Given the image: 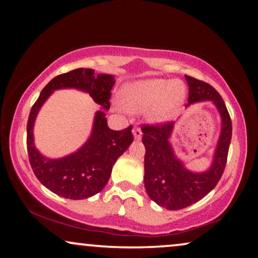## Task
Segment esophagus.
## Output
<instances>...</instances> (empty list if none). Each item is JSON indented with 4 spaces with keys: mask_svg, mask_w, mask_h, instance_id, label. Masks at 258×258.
<instances>
[{
    "mask_svg": "<svg viewBox=\"0 0 258 258\" xmlns=\"http://www.w3.org/2000/svg\"><path fill=\"white\" fill-rule=\"evenodd\" d=\"M133 134H134V138L137 140H140L142 138V131L140 127H134L133 128Z\"/></svg>",
    "mask_w": 258,
    "mask_h": 258,
    "instance_id": "34e87169",
    "label": "esophagus"
}]
</instances>
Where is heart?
Segmentation results:
<instances>
[{
	"label": "heart",
	"mask_w": 258,
	"mask_h": 258,
	"mask_svg": "<svg viewBox=\"0 0 258 258\" xmlns=\"http://www.w3.org/2000/svg\"><path fill=\"white\" fill-rule=\"evenodd\" d=\"M186 97L184 83L177 80L150 78L125 85L120 91V101L130 112L147 110L151 121L168 120L182 106Z\"/></svg>",
	"instance_id": "1"
}]
</instances>
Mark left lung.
<instances>
[{
    "mask_svg": "<svg viewBox=\"0 0 258 258\" xmlns=\"http://www.w3.org/2000/svg\"><path fill=\"white\" fill-rule=\"evenodd\" d=\"M191 103L211 100L222 117V131L211 168L205 173H192L176 159L168 139L174 123L142 125V142L146 147L145 185L147 194L161 207L171 211L185 208L199 202L216 186L224 172L232 137V121L220 93L208 83L185 75Z\"/></svg>",
    "mask_w": 258,
    "mask_h": 258,
    "instance_id": "left-lung-1",
    "label": "left lung"
}]
</instances>
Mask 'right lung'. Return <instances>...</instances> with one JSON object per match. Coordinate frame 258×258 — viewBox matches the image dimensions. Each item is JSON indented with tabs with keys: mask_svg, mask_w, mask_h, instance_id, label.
Wrapping results in <instances>:
<instances>
[{
	"mask_svg": "<svg viewBox=\"0 0 258 258\" xmlns=\"http://www.w3.org/2000/svg\"><path fill=\"white\" fill-rule=\"evenodd\" d=\"M115 80L111 75H95L93 69L78 68L55 76L42 90L30 109L27 121V151L33 172L43 185L55 195L67 199H85L97 195L106 186L117 158L133 142L132 125L123 131L108 127L106 113H95L90 139L75 154L61 159L43 157L34 146L33 126L42 104L54 90L73 87L89 93L104 109L110 108L111 89Z\"/></svg>",
	"mask_w": 258,
	"mask_h": 258,
	"instance_id": "1",
	"label": "right lung"
}]
</instances>
